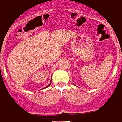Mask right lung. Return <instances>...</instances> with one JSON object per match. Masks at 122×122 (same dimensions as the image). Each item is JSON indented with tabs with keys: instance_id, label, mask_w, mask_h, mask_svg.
Returning <instances> with one entry per match:
<instances>
[{
	"instance_id": "obj_1",
	"label": "right lung",
	"mask_w": 122,
	"mask_h": 122,
	"mask_svg": "<svg viewBox=\"0 0 122 122\" xmlns=\"http://www.w3.org/2000/svg\"><path fill=\"white\" fill-rule=\"evenodd\" d=\"M52 78H51V82H50V83H49V84L48 85V86H47V87H46L44 88H48V87H49V86H50V84H51V82H52Z\"/></svg>"
}]
</instances>
